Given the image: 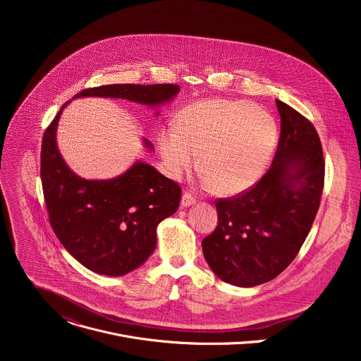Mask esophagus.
<instances>
[{"label": "esophagus", "instance_id": "34e87169", "mask_svg": "<svg viewBox=\"0 0 361 361\" xmlns=\"http://www.w3.org/2000/svg\"><path fill=\"white\" fill-rule=\"evenodd\" d=\"M195 198L190 194V192H184L183 197H181V207H190V205H194L195 204Z\"/></svg>", "mask_w": 361, "mask_h": 361}]
</instances>
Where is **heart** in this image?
<instances>
[{"label": "heart", "instance_id": "b5f03b06", "mask_svg": "<svg viewBox=\"0 0 361 361\" xmlns=\"http://www.w3.org/2000/svg\"><path fill=\"white\" fill-rule=\"evenodd\" d=\"M273 116L243 99H202L185 107L177 127L161 133L163 160L176 178L198 160L202 183L234 195L252 187L271 160L277 144Z\"/></svg>", "mask_w": 361, "mask_h": 361}]
</instances>
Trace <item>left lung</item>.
Returning <instances> with one entry per match:
<instances>
[{
	"mask_svg": "<svg viewBox=\"0 0 361 361\" xmlns=\"http://www.w3.org/2000/svg\"><path fill=\"white\" fill-rule=\"evenodd\" d=\"M281 131L271 167L247 192L216 202L219 223L201 243L223 281L254 287L295 259L320 207L324 157L314 126L276 99Z\"/></svg>",
	"mask_w": 361,
	"mask_h": 361,
	"instance_id": "left-lung-1",
	"label": "left lung"
}]
</instances>
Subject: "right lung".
Wrapping results in <instances>:
<instances>
[{"label": "right lung", "instance_id": "right-lung-1", "mask_svg": "<svg viewBox=\"0 0 361 361\" xmlns=\"http://www.w3.org/2000/svg\"><path fill=\"white\" fill-rule=\"evenodd\" d=\"M178 91L174 84H111L82 90L74 98H123L154 109L173 101ZM68 102L42 137L41 183L49 224L84 267L102 276H124L156 250L157 226L177 212L181 188L141 160L109 180L77 176L57 147L60 116ZM142 145L154 149L147 138Z\"/></svg>", "mask_w": 361, "mask_h": 361}]
</instances>
